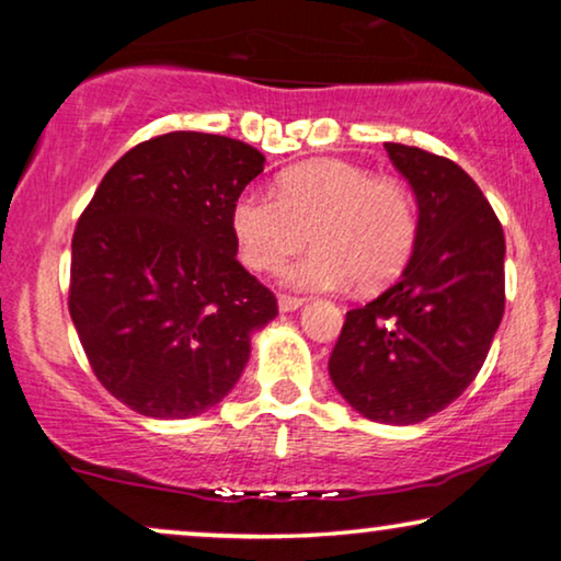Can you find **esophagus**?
I'll return each instance as SVG.
<instances>
[{
	"label": "esophagus",
	"mask_w": 561,
	"mask_h": 561,
	"mask_svg": "<svg viewBox=\"0 0 561 561\" xmlns=\"http://www.w3.org/2000/svg\"><path fill=\"white\" fill-rule=\"evenodd\" d=\"M306 298L301 296H290V294H280L278 296V309L280 311H296L298 306H304Z\"/></svg>",
	"instance_id": "obj_1"
}]
</instances>
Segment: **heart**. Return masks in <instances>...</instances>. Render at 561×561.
Here are the masks:
<instances>
[{
    "mask_svg": "<svg viewBox=\"0 0 561 561\" xmlns=\"http://www.w3.org/2000/svg\"><path fill=\"white\" fill-rule=\"evenodd\" d=\"M278 193L242 191L232 229L244 265L267 273L309 242L286 267L298 288H380L409 263L419 234L411 188L390 175L336 158H319L278 175Z\"/></svg>",
    "mask_w": 561,
    "mask_h": 561,
    "instance_id": "obj_1",
    "label": "heart"
}]
</instances>
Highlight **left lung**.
<instances>
[{
    "instance_id": "8db88e82",
    "label": "left lung",
    "mask_w": 561,
    "mask_h": 561,
    "mask_svg": "<svg viewBox=\"0 0 561 561\" xmlns=\"http://www.w3.org/2000/svg\"><path fill=\"white\" fill-rule=\"evenodd\" d=\"M386 152L416 191V244L393 286L347 311L329 375L363 416L419 424L457 401L485 363L505 309V237L449 158L401 142Z\"/></svg>"
}]
</instances>
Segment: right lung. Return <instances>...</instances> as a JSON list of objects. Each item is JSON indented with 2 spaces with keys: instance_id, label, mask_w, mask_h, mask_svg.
Wrapping results in <instances>:
<instances>
[{
  "instance_id": "obj_1",
  "label": "right lung",
  "mask_w": 561,
  "mask_h": 561,
  "mask_svg": "<svg viewBox=\"0 0 561 561\" xmlns=\"http://www.w3.org/2000/svg\"><path fill=\"white\" fill-rule=\"evenodd\" d=\"M265 156L168 133L125 152L81 211L68 311L96 380L152 419L196 416L240 380L250 334L278 313L237 260L232 204Z\"/></svg>"
}]
</instances>
